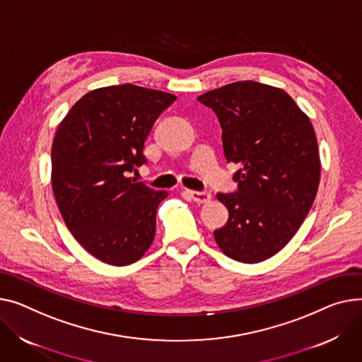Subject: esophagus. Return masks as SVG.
<instances>
[{"label": "esophagus", "instance_id": "esophagus-1", "mask_svg": "<svg viewBox=\"0 0 362 362\" xmlns=\"http://www.w3.org/2000/svg\"><path fill=\"white\" fill-rule=\"evenodd\" d=\"M187 195L198 204H206L211 201L209 192H198V190H187Z\"/></svg>", "mask_w": 362, "mask_h": 362}]
</instances>
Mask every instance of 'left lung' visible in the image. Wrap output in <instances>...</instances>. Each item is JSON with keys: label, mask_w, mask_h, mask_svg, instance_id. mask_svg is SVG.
<instances>
[{"label": "left lung", "mask_w": 362, "mask_h": 362, "mask_svg": "<svg viewBox=\"0 0 362 362\" xmlns=\"http://www.w3.org/2000/svg\"><path fill=\"white\" fill-rule=\"evenodd\" d=\"M223 128L228 163L238 165L234 194H216L228 221L214 237L237 262L276 255L301 227L320 182L317 138L308 116L278 87L237 81L201 94Z\"/></svg>", "instance_id": "8db88e82"}]
</instances>
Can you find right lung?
Wrapping results in <instances>:
<instances>
[{
  "mask_svg": "<svg viewBox=\"0 0 362 362\" xmlns=\"http://www.w3.org/2000/svg\"><path fill=\"white\" fill-rule=\"evenodd\" d=\"M176 95L134 84L95 88L69 109L52 142V189L77 242L113 267L139 260L156 235L165 190L127 177L147 163L144 144Z\"/></svg>",
  "mask_w": 362,
  "mask_h": 362,
  "instance_id": "1",
  "label": "right lung"
}]
</instances>
